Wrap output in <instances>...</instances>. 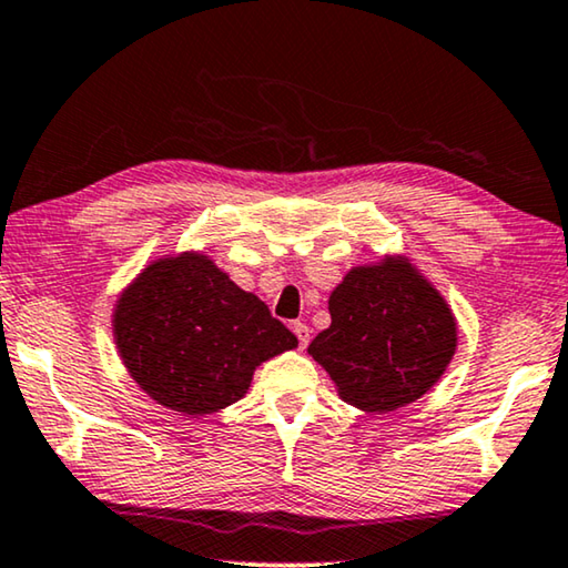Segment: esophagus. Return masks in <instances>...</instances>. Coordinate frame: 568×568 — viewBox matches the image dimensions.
Returning a JSON list of instances; mask_svg holds the SVG:
<instances>
[{
  "mask_svg": "<svg viewBox=\"0 0 568 568\" xmlns=\"http://www.w3.org/2000/svg\"><path fill=\"white\" fill-rule=\"evenodd\" d=\"M292 331H294V335H297V341H300V348H307V343H310V327L304 325V323H294L292 325Z\"/></svg>",
  "mask_w": 568,
  "mask_h": 568,
  "instance_id": "obj_1",
  "label": "esophagus"
}]
</instances>
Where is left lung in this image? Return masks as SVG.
<instances>
[{
	"mask_svg": "<svg viewBox=\"0 0 568 568\" xmlns=\"http://www.w3.org/2000/svg\"><path fill=\"white\" fill-rule=\"evenodd\" d=\"M327 310L331 327L307 351L341 399L364 413L420 399L456 353L454 312L407 258L351 268Z\"/></svg>",
	"mask_w": 568,
	"mask_h": 568,
	"instance_id": "left-lung-1",
	"label": "left lung"
}]
</instances>
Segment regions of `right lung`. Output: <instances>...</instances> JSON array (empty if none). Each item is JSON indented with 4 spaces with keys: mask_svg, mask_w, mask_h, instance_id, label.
Masks as SVG:
<instances>
[{
    "mask_svg": "<svg viewBox=\"0 0 568 568\" xmlns=\"http://www.w3.org/2000/svg\"><path fill=\"white\" fill-rule=\"evenodd\" d=\"M112 333L138 386L186 417L233 405L256 366L297 348L266 304L204 253L145 266L114 304Z\"/></svg>",
    "mask_w": 568,
    "mask_h": 568,
    "instance_id": "1",
    "label": "right lung"
}]
</instances>
